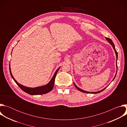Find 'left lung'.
Returning a JSON list of instances; mask_svg holds the SVG:
<instances>
[{"instance_id":"obj_1","label":"left lung","mask_w":127,"mask_h":127,"mask_svg":"<svg viewBox=\"0 0 127 127\" xmlns=\"http://www.w3.org/2000/svg\"><path fill=\"white\" fill-rule=\"evenodd\" d=\"M106 40L108 41V42H109V43H110L111 44V45L113 46V48H114V49L115 50V53H116V57H117V59H118V53H117V51H116V50L115 49V45H114V43L113 42V41H112V40L111 39H110V38H106ZM117 69H118V68H117ZM117 72H116V74H117ZM116 75H115V77L114 78V79H113V80H114V79L115 78V77H116ZM74 85H75V86L76 87V88L78 89V90H79V91H80V92H82V93H86V94H98V93H100V92H102L103 90H104L105 88H106V87H107V86L105 87V88H103V89H102V90H101L100 91H99V92H86V91H84V90H82V89H81V88H79V87H78L76 85H75V84L74 83Z\"/></svg>"}]
</instances>
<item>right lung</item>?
<instances>
[{"mask_svg": "<svg viewBox=\"0 0 127 127\" xmlns=\"http://www.w3.org/2000/svg\"><path fill=\"white\" fill-rule=\"evenodd\" d=\"M60 67L58 68V69L56 71L55 74H54L53 77H52V79L50 80V81L46 85H44V86H39L38 87H35V88H30V87H27L26 86H23L20 84H19L18 83L15 79L14 78V77H13L11 72V70H10V64H9V71H10V73L11 75V77L12 78V79L14 80V81H15V82L17 84V85L19 86L21 89L22 90H23L24 92H26V93L31 95H43V94H47L49 92H50V91L52 90L53 87H54V83H55V77L56 76L57 72L59 70V69H60Z\"/></svg>", "mask_w": 127, "mask_h": 127, "instance_id": "right-lung-1", "label": "right lung"}]
</instances>
